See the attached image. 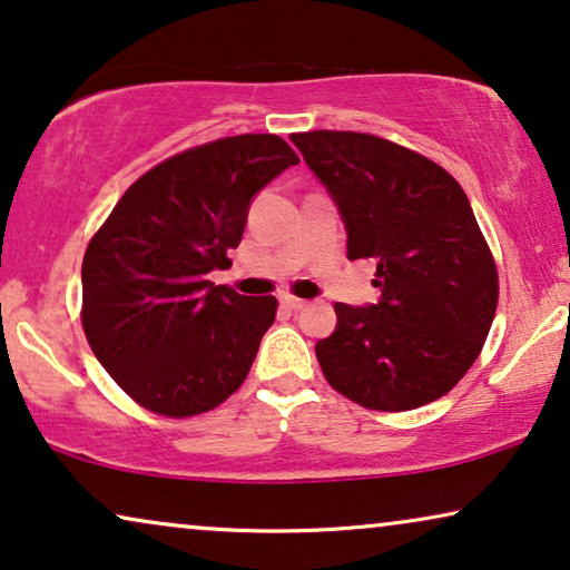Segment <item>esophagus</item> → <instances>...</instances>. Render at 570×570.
<instances>
[{
  "label": "esophagus",
  "instance_id": "esophagus-1",
  "mask_svg": "<svg viewBox=\"0 0 570 570\" xmlns=\"http://www.w3.org/2000/svg\"><path fill=\"white\" fill-rule=\"evenodd\" d=\"M279 303H283L285 308H291V311H301V308H306V301L303 298H295V295H283V298H279Z\"/></svg>",
  "mask_w": 570,
  "mask_h": 570
}]
</instances>
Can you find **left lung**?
<instances>
[{"instance_id":"8db88e82","label":"left lung","mask_w":570,"mask_h":570,"mask_svg":"<svg viewBox=\"0 0 570 570\" xmlns=\"http://www.w3.org/2000/svg\"><path fill=\"white\" fill-rule=\"evenodd\" d=\"M337 202L350 259L376 262L381 301L334 303L337 330L316 342L332 389L379 412L449 394L493 324L498 269L470 199L439 163L363 131L291 137Z\"/></svg>"}]
</instances>
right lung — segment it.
Wrapping results in <instances>:
<instances>
[{
	"label": "right lung",
	"instance_id": "obj_1",
	"mask_svg": "<svg viewBox=\"0 0 570 570\" xmlns=\"http://www.w3.org/2000/svg\"><path fill=\"white\" fill-rule=\"evenodd\" d=\"M295 163L277 135L189 147L139 176L90 238L85 337L139 407L194 417L246 381L277 298H248L207 277L230 267L254 194Z\"/></svg>",
	"mask_w": 570,
	"mask_h": 570
}]
</instances>
